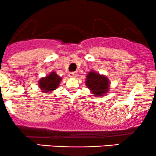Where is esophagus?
<instances>
[{
	"instance_id": "1",
	"label": "esophagus",
	"mask_w": 156,
	"mask_h": 156,
	"mask_svg": "<svg viewBox=\"0 0 156 156\" xmlns=\"http://www.w3.org/2000/svg\"><path fill=\"white\" fill-rule=\"evenodd\" d=\"M69 76L71 78H75L77 76V73L76 72H71V73H69Z\"/></svg>"
}]
</instances>
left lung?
<instances>
[{
    "instance_id": "8db88e82",
    "label": "left lung",
    "mask_w": 156,
    "mask_h": 156,
    "mask_svg": "<svg viewBox=\"0 0 156 156\" xmlns=\"http://www.w3.org/2000/svg\"><path fill=\"white\" fill-rule=\"evenodd\" d=\"M86 85L95 96H101L109 91V80L105 75H101L92 70L86 76Z\"/></svg>"
}]
</instances>
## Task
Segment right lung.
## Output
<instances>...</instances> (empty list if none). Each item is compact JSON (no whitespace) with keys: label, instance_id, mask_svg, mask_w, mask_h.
Instances as JSON below:
<instances>
[{"label":"right lung","instance_id":"add662e5","mask_svg":"<svg viewBox=\"0 0 156 156\" xmlns=\"http://www.w3.org/2000/svg\"><path fill=\"white\" fill-rule=\"evenodd\" d=\"M61 80H62V78L57 75V73L55 71L51 72L50 74H48L45 77L40 79L39 81H38L39 90H41V92H51L58 87Z\"/></svg>","mask_w":156,"mask_h":156}]
</instances>
